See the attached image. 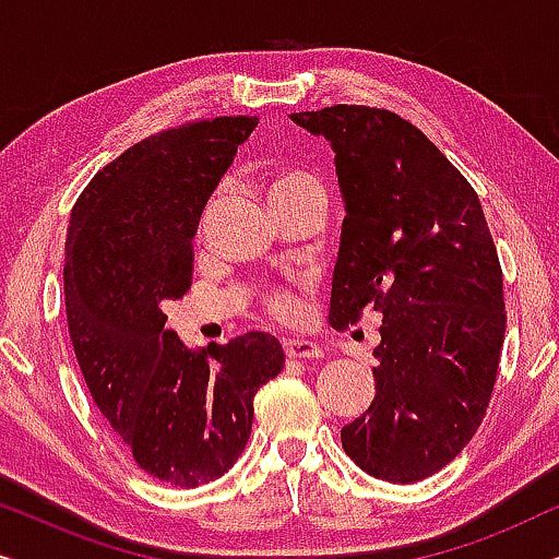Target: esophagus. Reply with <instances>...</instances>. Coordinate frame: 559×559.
<instances>
[{
    "mask_svg": "<svg viewBox=\"0 0 559 559\" xmlns=\"http://www.w3.org/2000/svg\"><path fill=\"white\" fill-rule=\"evenodd\" d=\"M285 354L289 358H318L323 356V346L310 338H285Z\"/></svg>",
    "mask_w": 559,
    "mask_h": 559,
    "instance_id": "esophagus-1",
    "label": "esophagus"
}]
</instances>
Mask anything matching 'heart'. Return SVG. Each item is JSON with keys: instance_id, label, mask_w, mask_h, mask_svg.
I'll list each match as a JSON object with an SVG mask.
<instances>
[{"instance_id": "b5f03b06", "label": "heart", "mask_w": 559, "mask_h": 559, "mask_svg": "<svg viewBox=\"0 0 559 559\" xmlns=\"http://www.w3.org/2000/svg\"><path fill=\"white\" fill-rule=\"evenodd\" d=\"M305 188H320V186L312 175L302 173V170H285V173L274 175V180L270 182V203L280 201V198L293 195V193H297V190H305ZM264 302H266V308H270L274 316H280V318L295 316V310H297V297L293 293H287V289H270V293L264 295Z\"/></svg>"}]
</instances>
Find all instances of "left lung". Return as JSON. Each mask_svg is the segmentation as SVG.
Instances as JSON below:
<instances>
[{"instance_id": "8db88e82", "label": "left lung", "mask_w": 559, "mask_h": 559, "mask_svg": "<svg viewBox=\"0 0 559 559\" xmlns=\"http://www.w3.org/2000/svg\"><path fill=\"white\" fill-rule=\"evenodd\" d=\"M325 136L346 218L331 325L381 312L371 407L343 425L346 455L373 478L423 480L476 435L507 331L503 280L471 182L407 119L369 106L289 114Z\"/></svg>"}]
</instances>
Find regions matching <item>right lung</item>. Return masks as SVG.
<instances>
[{
    "mask_svg": "<svg viewBox=\"0 0 559 559\" xmlns=\"http://www.w3.org/2000/svg\"><path fill=\"white\" fill-rule=\"evenodd\" d=\"M254 117L167 129L94 175L66 236V316L96 407L152 478L195 488L241 455L254 394L285 364L280 341L247 333L188 348L163 302L193 274V236Z\"/></svg>",
    "mask_w": 559,
    "mask_h": 559,
    "instance_id": "add662e5",
    "label": "right lung"
}]
</instances>
